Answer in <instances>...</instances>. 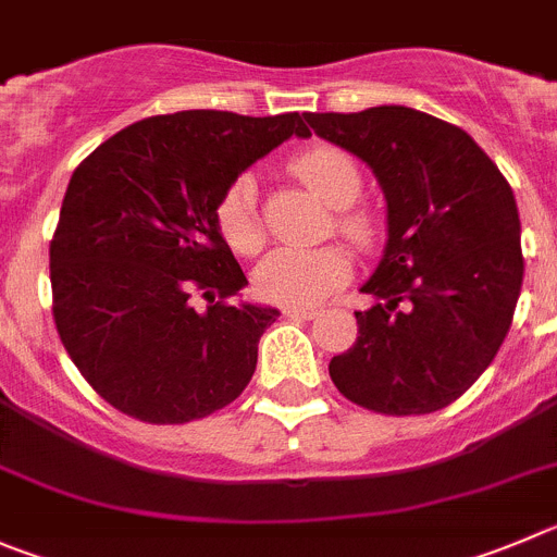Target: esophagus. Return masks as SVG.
Wrapping results in <instances>:
<instances>
[{
    "mask_svg": "<svg viewBox=\"0 0 557 557\" xmlns=\"http://www.w3.org/2000/svg\"><path fill=\"white\" fill-rule=\"evenodd\" d=\"M284 318H298V320H312L318 314L314 306H284L282 309Z\"/></svg>",
    "mask_w": 557,
    "mask_h": 557,
    "instance_id": "obj_1",
    "label": "esophagus"
}]
</instances>
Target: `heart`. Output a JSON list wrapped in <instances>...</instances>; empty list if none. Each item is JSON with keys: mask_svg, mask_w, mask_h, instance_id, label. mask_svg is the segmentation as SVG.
Returning a JSON list of instances; mask_svg holds the SVG:
<instances>
[{"mask_svg": "<svg viewBox=\"0 0 557 557\" xmlns=\"http://www.w3.org/2000/svg\"><path fill=\"white\" fill-rule=\"evenodd\" d=\"M289 171L304 182L314 196L336 209V232L348 243L367 248L375 237V226L367 212L354 209L361 196L359 165L334 146H312L300 151ZM218 232L228 248L237 253H253L262 245V223L257 212V178L239 173L223 190L215 209ZM350 278V259L339 248H278L259 262L253 273V289L268 304L312 306L329 298Z\"/></svg>", "mask_w": 557, "mask_h": 557, "instance_id": "1", "label": "heart"}]
</instances>
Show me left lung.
<instances>
[{"label":"left lung","instance_id":"left-lung-1","mask_svg":"<svg viewBox=\"0 0 557 557\" xmlns=\"http://www.w3.org/2000/svg\"><path fill=\"white\" fill-rule=\"evenodd\" d=\"M314 135L372 168L386 196L384 259L361 293L354 348L331 381L379 414H431L475 384L511 329L524 259L511 185L458 126L400 104L306 112Z\"/></svg>","mask_w":557,"mask_h":557}]
</instances>
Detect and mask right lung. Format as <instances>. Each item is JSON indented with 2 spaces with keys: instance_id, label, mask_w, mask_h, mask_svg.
<instances>
[{
  "instance_id": "right-lung-1",
  "label": "right lung",
  "mask_w": 557,
  "mask_h": 557,
  "mask_svg": "<svg viewBox=\"0 0 557 557\" xmlns=\"http://www.w3.org/2000/svg\"><path fill=\"white\" fill-rule=\"evenodd\" d=\"M293 135H312L298 112L182 110L126 126L74 171L49 245L52 314L82 379L121 414L182 425L248 386L278 312L232 304L248 282L215 209Z\"/></svg>"
}]
</instances>
